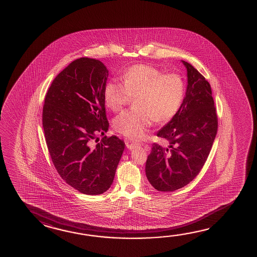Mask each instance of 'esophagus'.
Wrapping results in <instances>:
<instances>
[{
    "mask_svg": "<svg viewBox=\"0 0 257 257\" xmlns=\"http://www.w3.org/2000/svg\"><path fill=\"white\" fill-rule=\"evenodd\" d=\"M139 145L140 144H137V143H130V142H126V147L129 149V150H133V149H135V147H138Z\"/></svg>",
    "mask_w": 257,
    "mask_h": 257,
    "instance_id": "1",
    "label": "esophagus"
}]
</instances>
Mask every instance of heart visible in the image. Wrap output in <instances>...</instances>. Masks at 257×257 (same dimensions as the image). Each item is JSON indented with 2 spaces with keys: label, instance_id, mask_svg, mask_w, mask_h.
Returning <instances> with one entry per match:
<instances>
[{
  "label": "heart",
  "instance_id": "b5f03b06",
  "mask_svg": "<svg viewBox=\"0 0 257 257\" xmlns=\"http://www.w3.org/2000/svg\"><path fill=\"white\" fill-rule=\"evenodd\" d=\"M123 84L110 80L104 86L105 105L119 112L132 97H137V109L115 118L113 125L121 135L132 140L143 139L154 120L167 122L180 110L185 95V83L176 73L164 74L147 65H137L122 75Z\"/></svg>",
  "mask_w": 257,
  "mask_h": 257
}]
</instances>
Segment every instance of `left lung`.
I'll list each match as a JSON object with an SVG mask.
<instances>
[{
	"label": "left lung",
	"mask_w": 257,
	"mask_h": 257,
	"mask_svg": "<svg viewBox=\"0 0 257 257\" xmlns=\"http://www.w3.org/2000/svg\"><path fill=\"white\" fill-rule=\"evenodd\" d=\"M182 63L188 77L186 95L175 116L157 134L169 146L154 143L145 164L149 182L159 191H174L198 176L217 132L210 84L192 65Z\"/></svg>",
	"instance_id": "obj_1"
}]
</instances>
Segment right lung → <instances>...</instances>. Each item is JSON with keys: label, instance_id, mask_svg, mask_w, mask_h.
<instances>
[{"label": "right lung", "instance_id": "obj_1", "mask_svg": "<svg viewBox=\"0 0 257 257\" xmlns=\"http://www.w3.org/2000/svg\"><path fill=\"white\" fill-rule=\"evenodd\" d=\"M108 70L97 59L80 58L64 68L46 95L42 125L50 158L60 177L86 195L113 183L124 142L108 131L104 90ZM97 142L95 144L93 141Z\"/></svg>", "mask_w": 257, "mask_h": 257}]
</instances>
